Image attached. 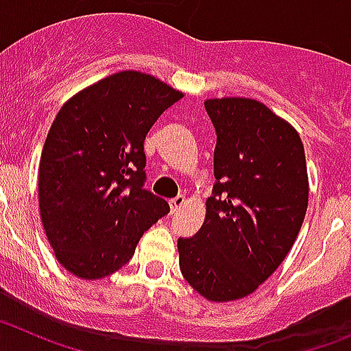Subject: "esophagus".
Segmentation results:
<instances>
[{
  "instance_id": "esophagus-1",
  "label": "esophagus",
  "mask_w": 351,
  "mask_h": 351,
  "mask_svg": "<svg viewBox=\"0 0 351 351\" xmlns=\"http://www.w3.org/2000/svg\"><path fill=\"white\" fill-rule=\"evenodd\" d=\"M186 204V198L184 197H176L173 198V200H170L169 202V206H170V213H178L179 209H181L182 206H184Z\"/></svg>"
}]
</instances>
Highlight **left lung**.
Wrapping results in <instances>:
<instances>
[{
  "label": "left lung",
  "instance_id": "obj_1",
  "mask_svg": "<svg viewBox=\"0 0 351 351\" xmlns=\"http://www.w3.org/2000/svg\"><path fill=\"white\" fill-rule=\"evenodd\" d=\"M204 105L218 133V182L202 228L178 241L179 265L204 299L230 302L287 258L308 210V167L297 130L262 101L228 96Z\"/></svg>",
  "mask_w": 351,
  "mask_h": 351
}]
</instances>
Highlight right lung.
Masks as SVG:
<instances>
[{"instance_id":"1","label":"right lung","mask_w":351,"mask_h":351,"mask_svg":"<svg viewBox=\"0 0 351 351\" xmlns=\"http://www.w3.org/2000/svg\"><path fill=\"white\" fill-rule=\"evenodd\" d=\"M179 89L123 70L80 89L61 107L38 167L40 218L56 260L79 280L119 271L170 210L144 184V141Z\"/></svg>"}]
</instances>
